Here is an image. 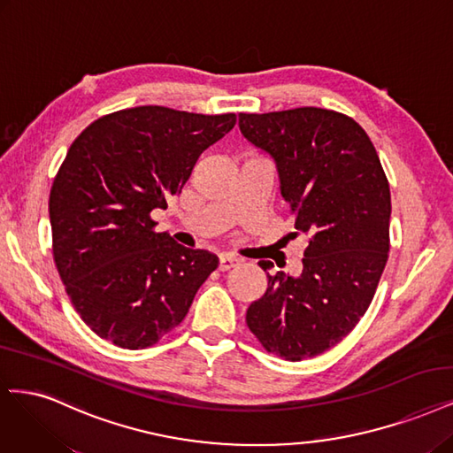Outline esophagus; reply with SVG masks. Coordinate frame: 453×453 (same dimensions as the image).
<instances>
[{
	"label": "esophagus",
	"instance_id": "1",
	"mask_svg": "<svg viewBox=\"0 0 453 453\" xmlns=\"http://www.w3.org/2000/svg\"><path fill=\"white\" fill-rule=\"evenodd\" d=\"M238 258L236 257H232V255H221L219 257V270L221 272H228L230 268H234V266H238Z\"/></svg>",
	"mask_w": 453,
	"mask_h": 453
}]
</instances>
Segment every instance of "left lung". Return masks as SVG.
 I'll list each match as a JSON object with an SVG mask.
<instances>
[{
	"label": "left lung",
	"instance_id": "8db88e82",
	"mask_svg": "<svg viewBox=\"0 0 453 453\" xmlns=\"http://www.w3.org/2000/svg\"><path fill=\"white\" fill-rule=\"evenodd\" d=\"M238 118L275 163L294 226L309 236L302 273L268 275L245 320L268 352L300 362L335 347L365 315L389 251V185L367 133L345 114L302 106Z\"/></svg>",
	"mask_w": 453,
	"mask_h": 453
}]
</instances>
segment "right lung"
I'll return each instance as SVG.
<instances>
[{"mask_svg":"<svg viewBox=\"0 0 453 453\" xmlns=\"http://www.w3.org/2000/svg\"><path fill=\"white\" fill-rule=\"evenodd\" d=\"M236 126L136 106L103 116L71 144L50 191L52 251L76 313L101 339L146 349L185 319L215 255L155 232L153 210L181 193L200 153Z\"/></svg>","mask_w":453,"mask_h":453,"instance_id":"right-lung-1","label":"right lung"}]
</instances>
